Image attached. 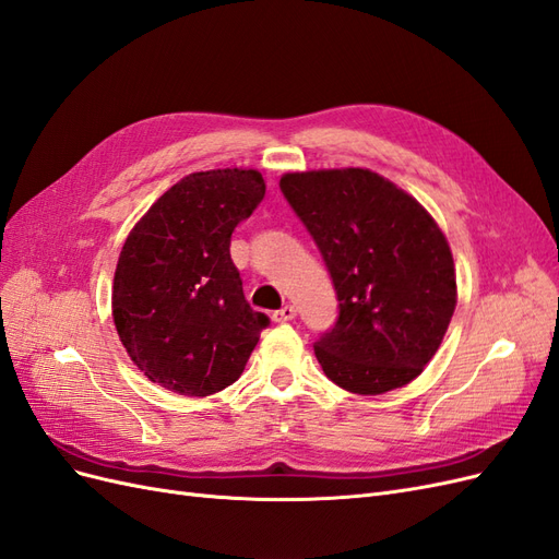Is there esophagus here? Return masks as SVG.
<instances>
[{
	"label": "esophagus",
	"instance_id": "1",
	"mask_svg": "<svg viewBox=\"0 0 559 559\" xmlns=\"http://www.w3.org/2000/svg\"><path fill=\"white\" fill-rule=\"evenodd\" d=\"M296 317V308L294 306H284L282 310H277L275 314H273V319L277 321V324H284V321H292Z\"/></svg>",
	"mask_w": 559,
	"mask_h": 559
}]
</instances>
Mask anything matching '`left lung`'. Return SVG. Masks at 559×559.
Returning a JSON list of instances; mask_svg holds the SVG:
<instances>
[{
    "label": "left lung",
    "mask_w": 559,
    "mask_h": 559,
    "mask_svg": "<svg viewBox=\"0 0 559 559\" xmlns=\"http://www.w3.org/2000/svg\"><path fill=\"white\" fill-rule=\"evenodd\" d=\"M280 189L331 273L337 319L314 343L329 380L384 394L415 380L456 306L443 230L396 183L361 167L289 173Z\"/></svg>",
    "instance_id": "8db88e82"
}]
</instances>
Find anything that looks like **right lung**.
I'll return each instance as SVG.
<instances>
[{"instance_id":"1","label":"right lung","mask_w":559,"mask_h":559,"mask_svg":"<svg viewBox=\"0 0 559 559\" xmlns=\"http://www.w3.org/2000/svg\"><path fill=\"white\" fill-rule=\"evenodd\" d=\"M263 195L257 170L193 173L130 230L111 312L126 352L151 382L210 396L242 376L270 319L245 300L230 235Z\"/></svg>"}]
</instances>
